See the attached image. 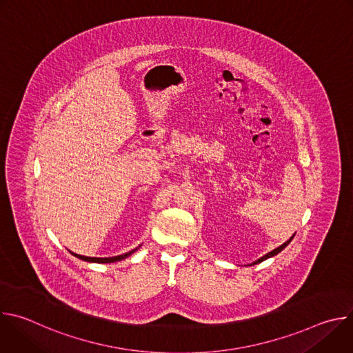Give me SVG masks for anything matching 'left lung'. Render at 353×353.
<instances>
[{
    "mask_svg": "<svg viewBox=\"0 0 353 353\" xmlns=\"http://www.w3.org/2000/svg\"><path fill=\"white\" fill-rule=\"evenodd\" d=\"M293 236H294V234H293ZM293 236H292V237H290V239H289V240H288V241H285V243H283V244H282V245H279V247H278V248H275V250H272V251H270V253H268V254H265V256H264V257H261V259H260V260H257V261H256V263H253V265H254V264H259V263H263V261H264V260H267V259H270V257H274V256H276V254H278V253H281V251H282V250H283V248H285V247H286V245H288V244H289V243H290V241H292V239H293Z\"/></svg>",
    "mask_w": 353,
    "mask_h": 353,
    "instance_id": "left-lung-1",
    "label": "left lung"
}]
</instances>
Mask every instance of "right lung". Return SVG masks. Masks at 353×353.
I'll list each match as a JSON object with an SVG mask.
<instances>
[{"mask_svg": "<svg viewBox=\"0 0 353 353\" xmlns=\"http://www.w3.org/2000/svg\"><path fill=\"white\" fill-rule=\"evenodd\" d=\"M138 248H134L131 251H128V253L125 254H121V256H116V257H106V259H96V257H85V256H79V254H74L75 257L83 260V261H88V263H102V264H108V263H116V261H120V260H124L127 259L128 256H131L132 253H135Z\"/></svg>", "mask_w": 353, "mask_h": 353, "instance_id": "add662e5", "label": "right lung"}]
</instances>
